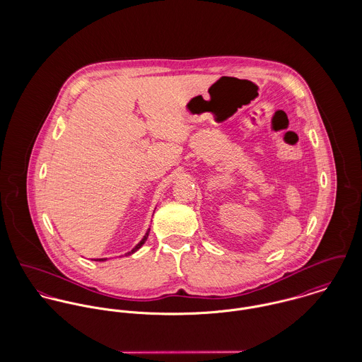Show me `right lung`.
<instances>
[{
    "label": "right lung",
    "mask_w": 362,
    "mask_h": 362,
    "mask_svg": "<svg viewBox=\"0 0 362 362\" xmlns=\"http://www.w3.org/2000/svg\"><path fill=\"white\" fill-rule=\"evenodd\" d=\"M149 231H151V228H148V231H146V234H145V235H144V238H142V240H141V241H139V243H138V244H136V245H135V248H132V251H129V252H127V254H125V255H132V254H134V252H136V251H138V250H139V248H141V247H142V245H144V244H145V243H146V240H148V237H149ZM93 260H98V262H104V260H107V259H105V258L93 259Z\"/></svg>",
    "instance_id": "add662e5"
}]
</instances>
